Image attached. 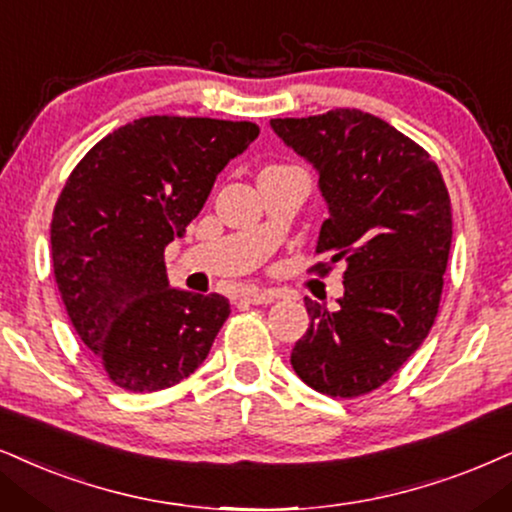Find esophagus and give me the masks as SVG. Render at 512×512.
<instances>
[{
  "instance_id": "obj_1",
  "label": "esophagus",
  "mask_w": 512,
  "mask_h": 512,
  "mask_svg": "<svg viewBox=\"0 0 512 512\" xmlns=\"http://www.w3.org/2000/svg\"><path fill=\"white\" fill-rule=\"evenodd\" d=\"M278 297H283L281 290H274V288H252V290H245L243 293V300L250 302V304H271Z\"/></svg>"
}]
</instances>
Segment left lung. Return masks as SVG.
I'll return each mask as SVG.
<instances>
[{
  "mask_svg": "<svg viewBox=\"0 0 512 512\" xmlns=\"http://www.w3.org/2000/svg\"><path fill=\"white\" fill-rule=\"evenodd\" d=\"M271 129L319 172L328 203L316 252L345 262V295L312 316L290 364L312 390L352 399L378 390L428 338L451 250V200L425 148L357 108L276 118Z\"/></svg>",
  "mask_w": 512,
  "mask_h": 512,
  "instance_id": "8db88e82",
  "label": "left lung"
}]
</instances>
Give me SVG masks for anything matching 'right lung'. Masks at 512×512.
<instances>
[{
    "label": "right lung",
    "mask_w": 512,
    "mask_h": 512,
    "mask_svg": "<svg viewBox=\"0 0 512 512\" xmlns=\"http://www.w3.org/2000/svg\"><path fill=\"white\" fill-rule=\"evenodd\" d=\"M257 134L255 122L151 115L103 137L70 172L51 219L56 286L75 333L122 390L189 378L229 319L226 297L170 288L165 248Z\"/></svg>",
    "instance_id": "obj_1"
}]
</instances>
